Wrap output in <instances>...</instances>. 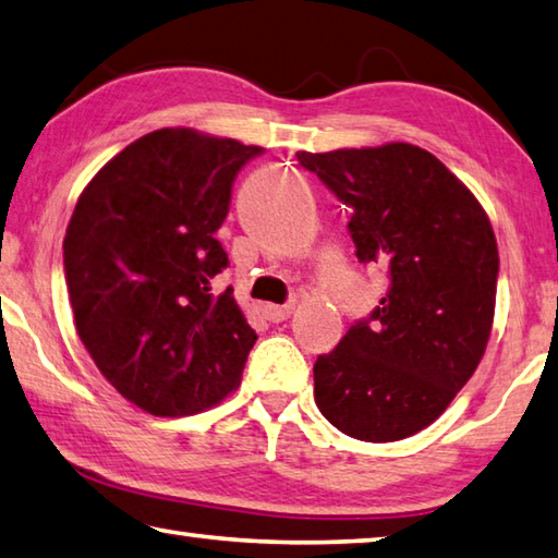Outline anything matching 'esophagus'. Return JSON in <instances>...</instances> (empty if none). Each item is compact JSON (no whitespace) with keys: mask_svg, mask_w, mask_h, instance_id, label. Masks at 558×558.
Segmentation results:
<instances>
[{"mask_svg":"<svg viewBox=\"0 0 558 558\" xmlns=\"http://www.w3.org/2000/svg\"><path fill=\"white\" fill-rule=\"evenodd\" d=\"M262 314L271 324H281V320H287L291 314H294V304H284V306H277V304H267L262 308Z\"/></svg>","mask_w":558,"mask_h":558,"instance_id":"esophagus-1","label":"esophagus"}]
</instances>
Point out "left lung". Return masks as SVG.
Segmentation results:
<instances>
[{
	"label": "left lung",
	"mask_w": 558,
	"mask_h": 558,
	"mask_svg": "<svg viewBox=\"0 0 558 558\" xmlns=\"http://www.w3.org/2000/svg\"><path fill=\"white\" fill-rule=\"evenodd\" d=\"M296 159L353 208L357 259L389 271L373 318L316 360V404L360 441H402L446 412L485 355L500 267L490 218L422 146L387 142Z\"/></svg>",
	"instance_id": "left-lung-1"
}]
</instances>
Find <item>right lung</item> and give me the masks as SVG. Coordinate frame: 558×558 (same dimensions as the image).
Segmentation results:
<instances>
[{
  "instance_id": "add662e5",
  "label": "right lung",
  "mask_w": 558,
  "mask_h": 558,
  "mask_svg": "<svg viewBox=\"0 0 558 558\" xmlns=\"http://www.w3.org/2000/svg\"><path fill=\"white\" fill-rule=\"evenodd\" d=\"M262 146L163 126L112 156L85 185L63 240L75 330L126 402L193 416L240 387L257 340L215 232L232 181Z\"/></svg>"
}]
</instances>
